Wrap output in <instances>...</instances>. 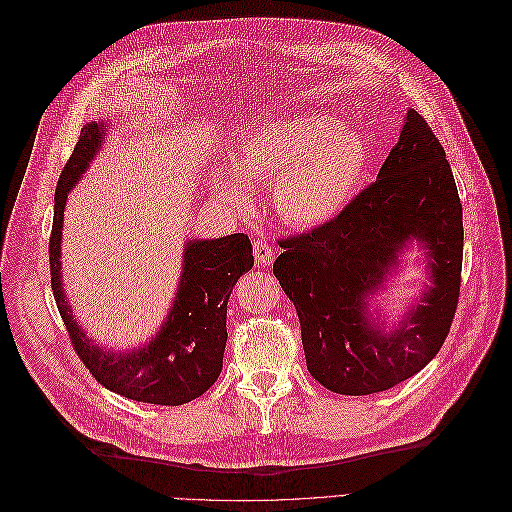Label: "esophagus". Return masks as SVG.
Instances as JSON below:
<instances>
[{
    "instance_id": "esophagus-1",
    "label": "esophagus",
    "mask_w": 512,
    "mask_h": 512,
    "mask_svg": "<svg viewBox=\"0 0 512 512\" xmlns=\"http://www.w3.org/2000/svg\"><path fill=\"white\" fill-rule=\"evenodd\" d=\"M254 256L260 266H266L275 260V250L264 237H258V239H254Z\"/></svg>"
}]
</instances>
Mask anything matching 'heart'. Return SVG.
Segmentation results:
<instances>
[{
    "mask_svg": "<svg viewBox=\"0 0 512 512\" xmlns=\"http://www.w3.org/2000/svg\"><path fill=\"white\" fill-rule=\"evenodd\" d=\"M370 153L364 138L326 115H277L237 140L231 169L217 175L225 202L246 204L248 182L275 179L273 204L291 227L333 221L364 182Z\"/></svg>",
    "mask_w": 512,
    "mask_h": 512,
    "instance_id": "1",
    "label": "heart"
}]
</instances>
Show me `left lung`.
<instances>
[{
	"label": "left lung",
	"instance_id": "1",
	"mask_svg": "<svg viewBox=\"0 0 512 512\" xmlns=\"http://www.w3.org/2000/svg\"><path fill=\"white\" fill-rule=\"evenodd\" d=\"M415 238L433 285L395 330L367 318L369 293ZM273 273L302 326L310 374L339 395H372L411 378L440 351L453 324L463 266V208L444 148L426 119L407 111L376 182L308 233L281 239Z\"/></svg>",
	"mask_w": 512,
	"mask_h": 512
}]
</instances>
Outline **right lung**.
Instances as JSON below:
<instances>
[{"mask_svg":"<svg viewBox=\"0 0 512 512\" xmlns=\"http://www.w3.org/2000/svg\"><path fill=\"white\" fill-rule=\"evenodd\" d=\"M105 124H86L55 188L49 268L55 304L80 362L111 393L153 405H184L215 384L223 370L227 343V302L237 279L254 266L246 233L219 239H190L173 306L159 335L148 345L105 351L86 337L74 320L62 287V225L68 192L95 159Z\"/></svg>","mask_w":512,"mask_h":512,"instance_id":"add662e5","label":"right lung"}]
</instances>
